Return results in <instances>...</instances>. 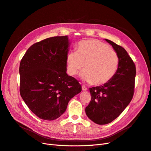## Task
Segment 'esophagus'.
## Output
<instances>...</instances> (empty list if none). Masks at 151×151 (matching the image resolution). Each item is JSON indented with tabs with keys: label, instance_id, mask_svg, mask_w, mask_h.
Listing matches in <instances>:
<instances>
[{
	"label": "esophagus",
	"instance_id": "1",
	"mask_svg": "<svg viewBox=\"0 0 151 151\" xmlns=\"http://www.w3.org/2000/svg\"><path fill=\"white\" fill-rule=\"evenodd\" d=\"M82 89L83 91H87L88 90V88H87L85 86H82Z\"/></svg>",
	"mask_w": 151,
	"mask_h": 151
}]
</instances>
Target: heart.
Returning a JSON list of instances; mask_svg holds the SVG:
<instances>
[{
    "mask_svg": "<svg viewBox=\"0 0 151 151\" xmlns=\"http://www.w3.org/2000/svg\"><path fill=\"white\" fill-rule=\"evenodd\" d=\"M119 64L117 53L108 45L97 40L80 42L77 52L68 53L66 58L67 70L76 76L84 65L82 79L89 83L103 85L115 75Z\"/></svg>",
    "mask_w": 151,
    "mask_h": 151,
    "instance_id": "heart-1",
    "label": "heart"
}]
</instances>
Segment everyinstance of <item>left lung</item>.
I'll list each match as a JSON object with an SVG mask.
<instances>
[{"mask_svg":"<svg viewBox=\"0 0 151 151\" xmlns=\"http://www.w3.org/2000/svg\"><path fill=\"white\" fill-rule=\"evenodd\" d=\"M105 40L117 53L119 64L115 75L107 83L89 88L91 100L86 113L99 125L111 122L129 105L134 94L136 74L135 63L126 50L110 40Z\"/></svg>","mask_w":151,"mask_h":151,"instance_id":"obj_1","label":"left lung"}]
</instances>
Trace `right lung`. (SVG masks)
Returning <instances> with one entry per match:
<instances>
[{
    "mask_svg": "<svg viewBox=\"0 0 151 151\" xmlns=\"http://www.w3.org/2000/svg\"><path fill=\"white\" fill-rule=\"evenodd\" d=\"M68 45L67 36L45 39L31 45L21 60V96L41 119L60 117L82 90L78 81L66 73Z\"/></svg>",
    "mask_w": 151,
    "mask_h": 151,
    "instance_id": "right-lung-1",
    "label": "right lung"
}]
</instances>
